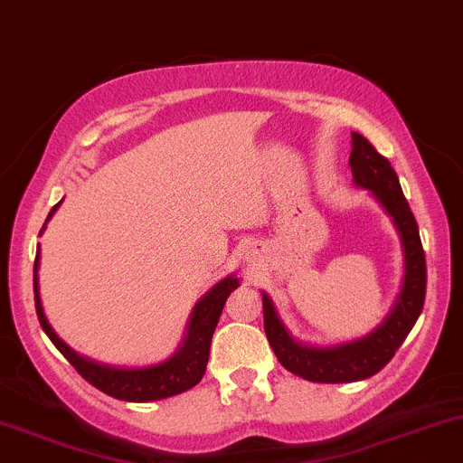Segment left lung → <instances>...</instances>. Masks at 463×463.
I'll return each instance as SVG.
<instances>
[{
    "label": "left lung",
    "instance_id": "1",
    "mask_svg": "<svg viewBox=\"0 0 463 463\" xmlns=\"http://www.w3.org/2000/svg\"><path fill=\"white\" fill-rule=\"evenodd\" d=\"M351 141H354V147H351L349 165L355 186L371 190L392 218L402 241L404 283L396 305L383 319V324L357 341L332 345V347H311V345L294 341L277 316L273 300L262 294L264 332L277 360L289 373L307 381H316V383H351V381H362L377 374L396 355L400 345L415 326L425 300L428 269H425L423 245L419 239L415 215L404 199L396 171L390 160L374 150L364 135L354 133Z\"/></svg>",
    "mask_w": 463,
    "mask_h": 463
}]
</instances>
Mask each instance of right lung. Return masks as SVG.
I'll return each mask as SVG.
<instances>
[{
  "label": "right lung",
  "instance_id": "1",
  "mask_svg": "<svg viewBox=\"0 0 463 463\" xmlns=\"http://www.w3.org/2000/svg\"><path fill=\"white\" fill-rule=\"evenodd\" d=\"M57 203L48 213L46 222L52 218L57 212ZM46 228V224H44ZM42 228V231H44ZM38 269H40V245L38 256H35L33 264V292H35V311H38V319L42 324V330L46 332L48 338L54 343L61 354L67 357V362L89 381L97 390H101L108 396L116 400H125V402H152V400H163L177 396V393L190 390L203 379L209 360V347H212V336L218 319L224 309V303L228 294L239 286V279L235 275H228L226 279L209 289L203 296L199 303L194 305L193 316H190L186 336H184L182 347L175 351L169 360L160 362L154 366L144 368H116L108 364H99L95 360L80 355L73 351L70 345L59 338L52 326L48 324L44 316V307H42L40 298V283H38Z\"/></svg>",
  "mask_w": 463,
  "mask_h": 463
}]
</instances>
